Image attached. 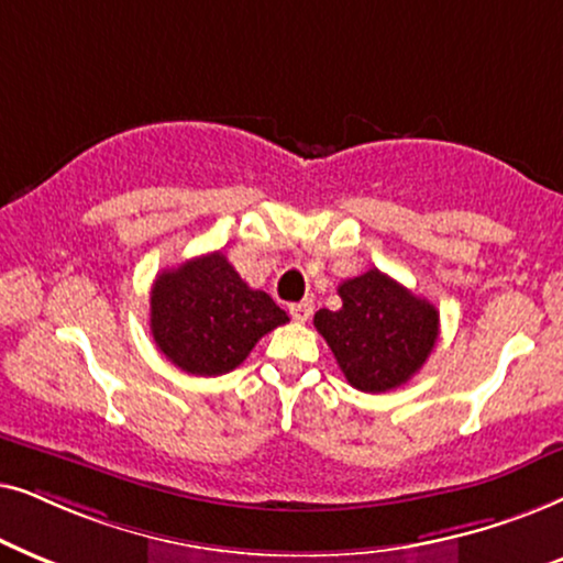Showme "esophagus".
Masks as SVG:
<instances>
[{"label":"esophagus","instance_id":"obj_1","mask_svg":"<svg viewBox=\"0 0 563 563\" xmlns=\"http://www.w3.org/2000/svg\"><path fill=\"white\" fill-rule=\"evenodd\" d=\"M313 313V301L311 298H303V301L290 303V317L296 321H309V317Z\"/></svg>","mask_w":563,"mask_h":563}]
</instances>
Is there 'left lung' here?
Wrapping results in <instances>:
<instances>
[{
    "label": "left lung",
    "instance_id": "obj_1",
    "mask_svg": "<svg viewBox=\"0 0 563 563\" xmlns=\"http://www.w3.org/2000/svg\"><path fill=\"white\" fill-rule=\"evenodd\" d=\"M336 294L340 309H319L313 327L334 352L347 384L365 394L407 384L438 342V309L378 267L344 280Z\"/></svg>",
    "mask_w": 563,
    "mask_h": 563
}]
</instances>
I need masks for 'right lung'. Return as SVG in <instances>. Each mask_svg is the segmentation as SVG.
Returning <instances> with one entry per match:
<instances>
[{"label": "right lung", "mask_w": 563, "mask_h": 563, "mask_svg": "<svg viewBox=\"0 0 563 563\" xmlns=\"http://www.w3.org/2000/svg\"><path fill=\"white\" fill-rule=\"evenodd\" d=\"M288 313L239 277L221 252L162 269L152 286L156 347L190 376H223Z\"/></svg>", "instance_id": "obj_1"}]
</instances>
